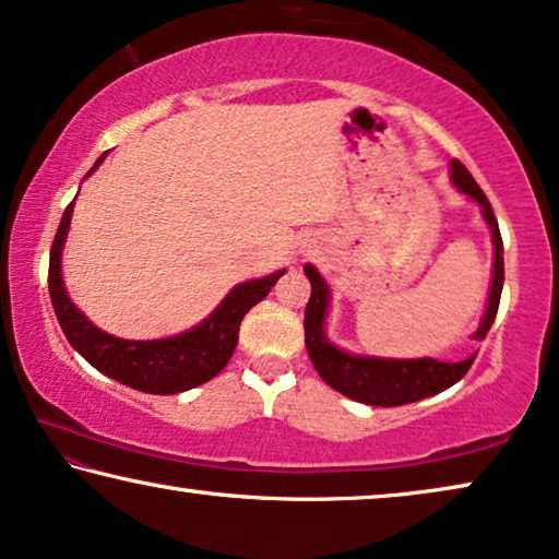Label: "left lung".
<instances>
[{
	"instance_id": "obj_1",
	"label": "left lung",
	"mask_w": 559,
	"mask_h": 559,
	"mask_svg": "<svg viewBox=\"0 0 559 559\" xmlns=\"http://www.w3.org/2000/svg\"><path fill=\"white\" fill-rule=\"evenodd\" d=\"M451 179L463 194L476 200L484 210V219L491 227L493 240V278H491V294L489 306H486L484 321L478 324L474 340H484L489 332L493 319L499 311L501 286H504V242H501L499 223L493 217L491 202L486 200L481 187L471 177V171L463 167L461 162H451ZM306 278L311 281V298L306 304L304 313V334H306V349L329 388H334L342 395H347L357 403L365 405H380V407H395L418 403L423 397L438 395L461 380L474 365V357L461 361H438V359H380V357H359L349 355V352L336 349L324 334V319L329 306V288L324 278L313 265H304Z\"/></svg>"
}]
</instances>
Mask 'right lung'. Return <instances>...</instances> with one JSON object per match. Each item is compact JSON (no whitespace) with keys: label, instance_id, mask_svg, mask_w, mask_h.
Here are the masks:
<instances>
[{"label":"right lung","instance_id":"obj_1","mask_svg":"<svg viewBox=\"0 0 559 559\" xmlns=\"http://www.w3.org/2000/svg\"><path fill=\"white\" fill-rule=\"evenodd\" d=\"M104 159L106 154L93 164L91 171H96V167ZM70 215H73V202L62 212V219L50 248V271H47L50 301L55 317H58L62 326V334L68 336L70 347L78 355H83L85 361H91L98 372L114 377V380L129 384L133 390L152 392V395H175V392L192 390L223 372V367L233 357L235 344H238L242 317L258 301H263L269 296V290L276 286V281L286 273L276 271L265 278L235 286L225 296V301L202 324L185 334L152 342L119 340V336H111L93 326L83 317L81 309H75L73 301L68 298L66 283H62L60 273V255L62 246H66Z\"/></svg>","mask_w":559,"mask_h":559}]
</instances>
